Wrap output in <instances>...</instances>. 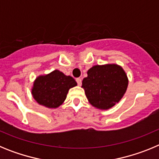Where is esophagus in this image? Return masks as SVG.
<instances>
[{"instance_id": "1", "label": "esophagus", "mask_w": 159, "mask_h": 159, "mask_svg": "<svg viewBox=\"0 0 159 159\" xmlns=\"http://www.w3.org/2000/svg\"><path fill=\"white\" fill-rule=\"evenodd\" d=\"M76 80L77 84H78L79 86H80L81 84H82V80H81L80 78H77L76 80Z\"/></svg>"}]
</instances>
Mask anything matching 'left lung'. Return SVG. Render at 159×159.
<instances>
[{
  "mask_svg": "<svg viewBox=\"0 0 159 159\" xmlns=\"http://www.w3.org/2000/svg\"><path fill=\"white\" fill-rule=\"evenodd\" d=\"M127 85V75L117 64L93 66L82 82L90 103L102 110H107L119 102Z\"/></svg>",
  "mask_w": 159,
  "mask_h": 159,
  "instance_id": "obj_1",
  "label": "left lung"
}]
</instances>
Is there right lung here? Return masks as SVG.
<instances>
[{"label":"right lung","mask_w":159,"mask_h":159,"mask_svg":"<svg viewBox=\"0 0 159 159\" xmlns=\"http://www.w3.org/2000/svg\"><path fill=\"white\" fill-rule=\"evenodd\" d=\"M76 85L77 83L72 77L55 70L36 79L32 94L39 104L48 108H57L64 102L68 90Z\"/></svg>","instance_id":"obj_1"}]
</instances>
